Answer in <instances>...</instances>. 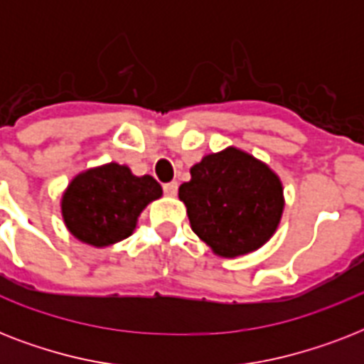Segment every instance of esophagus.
Segmentation results:
<instances>
[{"label":"esophagus","instance_id":"esophagus-1","mask_svg":"<svg viewBox=\"0 0 364 364\" xmlns=\"http://www.w3.org/2000/svg\"><path fill=\"white\" fill-rule=\"evenodd\" d=\"M164 193L168 194V196H176L177 194V183L176 181H170V183H164Z\"/></svg>","mask_w":364,"mask_h":364}]
</instances>
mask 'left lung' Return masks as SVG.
Wrapping results in <instances>:
<instances>
[{
  "mask_svg": "<svg viewBox=\"0 0 364 364\" xmlns=\"http://www.w3.org/2000/svg\"><path fill=\"white\" fill-rule=\"evenodd\" d=\"M194 234L221 257L247 255L276 232L283 213L279 177L236 147L208 154L179 187Z\"/></svg>",
  "mask_w": 364,
  "mask_h": 364,
  "instance_id": "obj_1",
  "label": "left lung"
}]
</instances>
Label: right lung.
I'll use <instances>...</instances> for the list:
<instances>
[{"instance_id":"obj_1","label":"right lung","mask_w":364,"mask_h":364,"mask_svg":"<svg viewBox=\"0 0 364 364\" xmlns=\"http://www.w3.org/2000/svg\"><path fill=\"white\" fill-rule=\"evenodd\" d=\"M162 196L151 176L137 177L128 166H100L79 173L62 196L65 227L77 240L105 247L128 238L145 205Z\"/></svg>"}]
</instances>
